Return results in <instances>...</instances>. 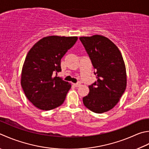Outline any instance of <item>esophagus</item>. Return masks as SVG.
Masks as SVG:
<instances>
[{"label": "esophagus", "mask_w": 149, "mask_h": 149, "mask_svg": "<svg viewBox=\"0 0 149 149\" xmlns=\"http://www.w3.org/2000/svg\"><path fill=\"white\" fill-rule=\"evenodd\" d=\"M73 85H74V86H75V87H79V86H80L81 84H80L79 83H74V84H73Z\"/></svg>", "instance_id": "esophagus-1"}]
</instances>
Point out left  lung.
<instances>
[{"mask_svg": "<svg viewBox=\"0 0 149 149\" xmlns=\"http://www.w3.org/2000/svg\"><path fill=\"white\" fill-rule=\"evenodd\" d=\"M95 70L97 81L90 85L83 103L92 112L102 113L118 104L127 86L126 67L118 46L100 35L81 37Z\"/></svg>", "mask_w": 149, "mask_h": 149, "instance_id": "left-lung-1", "label": "left lung"}]
</instances>
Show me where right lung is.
I'll use <instances>...</instances> for the list:
<instances>
[{
  "label": "right lung",
  "mask_w": 149,
  "mask_h": 149,
  "mask_svg": "<svg viewBox=\"0 0 149 149\" xmlns=\"http://www.w3.org/2000/svg\"><path fill=\"white\" fill-rule=\"evenodd\" d=\"M77 39L45 37L28 52L22 66L20 84L26 97L37 109L52 110L65 101L71 84L54 74L61 71V58Z\"/></svg>",
  "instance_id": "right-lung-1"
}]
</instances>
